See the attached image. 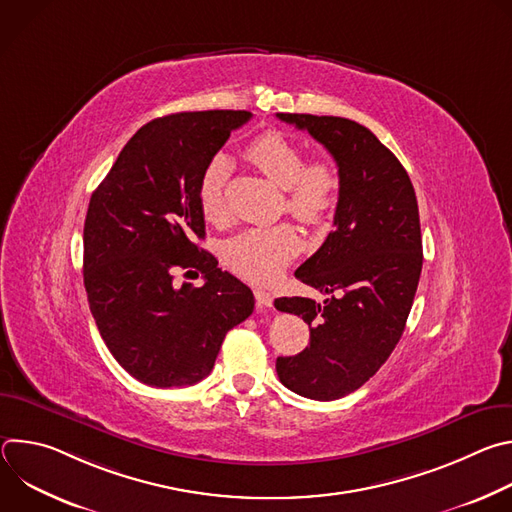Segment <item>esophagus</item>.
<instances>
[{
    "label": "esophagus",
    "instance_id": "1",
    "mask_svg": "<svg viewBox=\"0 0 512 512\" xmlns=\"http://www.w3.org/2000/svg\"><path fill=\"white\" fill-rule=\"evenodd\" d=\"M255 302H257V308L259 310H263V308H271L273 306V298H271V294L269 291H265V289H255Z\"/></svg>",
    "mask_w": 512,
    "mask_h": 512
}]
</instances>
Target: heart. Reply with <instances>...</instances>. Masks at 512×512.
Listing matches in <instances>:
<instances>
[{
  "label": "heart",
  "instance_id": "obj_1",
  "mask_svg": "<svg viewBox=\"0 0 512 512\" xmlns=\"http://www.w3.org/2000/svg\"><path fill=\"white\" fill-rule=\"evenodd\" d=\"M247 158L285 192V210L304 225H320L332 214L338 198L340 178L332 162H306L296 141L283 133L265 131L247 145ZM229 158L214 156L198 182V206L208 223L223 225L229 218L225 184ZM300 251L294 227L247 229L231 237L223 247L225 263L241 277L255 283L277 279L283 267Z\"/></svg>",
  "mask_w": 512,
  "mask_h": 512
}]
</instances>
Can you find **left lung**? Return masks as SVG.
Masks as SVG:
<instances>
[{
    "mask_svg": "<svg viewBox=\"0 0 512 512\" xmlns=\"http://www.w3.org/2000/svg\"><path fill=\"white\" fill-rule=\"evenodd\" d=\"M308 131L338 166L334 231L296 277L328 298H279L310 324V344L279 356V381L302 397L340 399L367 383L397 346L417 291L423 249L409 174L364 125L328 115L277 113Z\"/></svg>",
    "mask_w": 512,
    "mask_h": 512,
    "instance_id": "8db88e82",
    "label": "left lung"
}]
</instances>
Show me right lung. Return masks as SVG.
I'll use <instances>...</instances> for the list:
<instances>
[{
  "label": "right lung",
  "instance_id": "add662e5",
  "mask_svg": "<svg viewBox=\"0 0 512 512\" xmlns=\"http://www.w3.org/2000/svg\"><path fill=\"white\" fill-rule=\"evenodd\" d=\"M249 119V111H188L145 123L91 196L83 233L91 314L115 360L145 385L202 381L227 332L253 314V291L196 245L200 176ZM176 268L200 270L205 283L176 288Z\"/></svg>",
  "mask_w": 512,
  "mask_h": 512
}]
</instances>
